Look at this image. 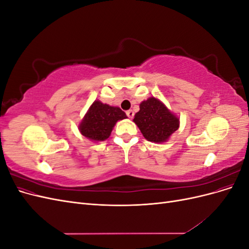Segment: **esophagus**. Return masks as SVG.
I'll list each match as a JSON object with an SVG mask.
<instances>
[{
	"label": "esophagus",
	"mask_w": 249,
	"mask_h": 249,
	"mask_svg": "<svg viewBox=\"0 0 249 249\" xmlns=\"http://www.w3.org/2000/svg\"><path fill=\"white\" fill-rule=\"evenodd\" d=\"M125 113H126V115H127V117H129V118H133L134 117V111L133 110H129V111H126Z\"/></svg>",
	"instance_id": "esophagus-1"
}]
</instances>
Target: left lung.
<instances>
[{"label": "left lung", "instance_id": "left-lung-1", "mask_svg": "<svg viewBox=\"0 0 249 249\" xmlns=\"http://www.w3.org/2000/svg\"><path fill=\"white\" fill-rule=\"evenodd\" d=\"M133 122L143 137L150 142H166L179 126V118L156 97H149L140 104V110Z\"/></svg>", "mask_w": 249, "mask_h": 249}]
</instances>
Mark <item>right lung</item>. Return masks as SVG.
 I'll use <instances>...</instances> for the list:
<instances>
[{
    "label": "right lung",
    "instance_id": "obj_1",
    "mask_svg": "<svg viewBox=\"0 0 249 249\" xmlns=\"http://www.w3.org/2000/svg\"><path fill=\"white\" fill-rule=\"evenodd\" d=\"M124 118L125 113L120 108L94 101L79 124V130L90 140L104 141L109 138L118 120Z\"/></svg>",
    "mask_w": 249,
    "mask_h": 249
}]
</instances>
